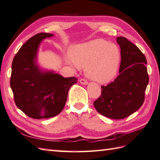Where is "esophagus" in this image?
<instances>
[{"mask_svg":"<svg viewBox=\"0 0 160 160\" xmlns=\"http://www.w3.org/2000/svg\"><path fill=\"white\" fill-rule=\"evenodd\" d=\"M80 82L82 84H83V85H87V84H88V82H87V80H86L85 79H84V78H82V79H80Z\"/></svg>","mask_w":160,"mask_h":160,"instance_id":"obj_1","label":"esophagus"}]
</instances>
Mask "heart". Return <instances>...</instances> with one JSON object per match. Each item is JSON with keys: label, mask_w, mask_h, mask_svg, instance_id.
Here are the masks:
<instances>
[{"label": "heart", "mask_w": 160, "mask_h": 160, "mask_svg": "<svg viewBox=\"0 0 160 160\" xmlns=\"http://www.w3.org/2000/svg\"><path fill=\"white\" fill-rule=\"evenodd\" d=\"M72 59L68 62L74 68H85L86 75L97 82H109L118 72L121 61L120 48L103 39H95L73 47Z\"/></svg>", "instance_id": "obj_1"}]
</instances>
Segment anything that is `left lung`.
Instances as JSON below:
<instances>
[{
  "label": "left lung",
  "mask_w": 160,
  "mask_h": 160,
  "mask_svg": "<svg viewBox=\"0 0 160 160\" xmlns=\"http://www.w3.org/2000/svg\"><path fill=\"white\" fill-rule=\"evenodd\" d=\"M120 74L107 86H101V95L94 106L101 115L114 120L129 116L140 108L149 83L146 57L136 45L120 36Z\"/></svg>",
  "instance_id": "left-lung-1"
}]
</instances>
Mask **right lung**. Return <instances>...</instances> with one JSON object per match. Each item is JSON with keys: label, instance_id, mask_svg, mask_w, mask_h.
<instances>
[{"label": "right lung", "instance_id": "right-lung-1", "mask_svg": "<svg viewBox=\"0 0 160 160\" xmlns=\"http://www.w3.org/2000/svg\"><path fill=\"white\" fill-rule=\"evenodd\" d=\"M53 36L39 33L20 48L12 62L10 86L17 107L34 119L58 115L64 108L75 77L64 78L53 71L41 69L36 63L40 43Z\"/></svg>", "mask_w": 160, "mask_h": 160}]
</instances>
